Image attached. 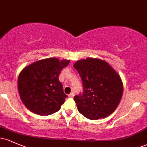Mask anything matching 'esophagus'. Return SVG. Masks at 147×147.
Listing matches in <instances>:
<instances>
[{
  "mask_svg": "<svg viewBox=\"0 0 147 147\" xmlns=\"http://www.w3.org/2000/svg\"><path fill=\"white\" fill-rule=\"evenodd\" d=\"M74 95H74L73 92H71V93H70V94H69L68 97H73Z\"/></svg>",
  "mask_w": 147,
  "mask_h": 147,
  "instance_id": "obj_1",
  "label": "esophagus"
}]
</instances>
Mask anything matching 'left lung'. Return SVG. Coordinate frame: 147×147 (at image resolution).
<instances>
[{
    "instance_id": "obj_1",
    "label": "left lung",
    "mask_w": 147,
    "mask_h": 147,
    "mask_svg": "<svg viewBox=\"0 0 147 147\" xmlns=\"http://www.w3.org/2000/svg\"><path fill=\"white\" fill-rule=\"evenodd\" d=\"M73 67L83 84V93L74 97L79 112L92 120L113 113L123 94V83L117 72L105 61L90 57L77 61Z\"/></svg>"
}]
</instances>
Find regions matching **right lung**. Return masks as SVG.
<instances>
[{"label": "right lung", "instance_id": "1", "mask_svg": "<svg viewBox=\"0 0 147 147\" xmlns=\"http://www.w3.org/2000/svg\"><path fill=\"white\" fill-rule=\"evenodd\" d=\"M69 63L70 60L48 58L30 64L20 72L18 93L30 111L49 115L59 110L68 96L64 93L59 76Z\"/></svg>", "mask_w": 147, "mask_h": 147}]
</instances>
